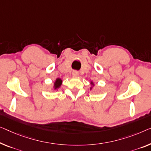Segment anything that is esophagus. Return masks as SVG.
<instances>
[{"label":"esophagus","instance_id":"esophagus-1","mask_svg":"<svg viewBox=\"0 0 151 151\" xmlns=\"http://www.w3.org/2000/svg\"><path fill=\"white\" fill-rule=\"evenodd\" d=\"M73 76H78V72L76 71V70L73 71Z\"/></svg>","mask_w":151,"mask_h":151}]
</instances>
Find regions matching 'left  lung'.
Listing matches in <instances>:
<instances>
[{"label":"left lung","mask_w":151,"mask_h":151,"mask_svg":"<svg viewBox=\"0 0 151 151\" xmlns=\"http://www.w3.org/2000/svg\"><path fill=\"white\" fill-rule=\"evenodd\" d=\"M91 84H92V83H91Z\"/></svg>","instance_id":"1"}]
</instances>
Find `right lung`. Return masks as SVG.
<instances>
[{"instance_id": "right-lung-1", "label": "right lung", "mask_w": 151, "mask_h": 151, "mask_svg": "<svg viewBox=\"0 0 151 151\" xmlns=\"http://www.w3.org/2000/svg\"><path fill=\"white\" fill-rule=\"evenodd\" d=\"M62 81L60 79V78H58V79H56L55 82V85H54V88L56 89H58V87H60V86L62 84Z\"/></svg>"}]
</instances>
